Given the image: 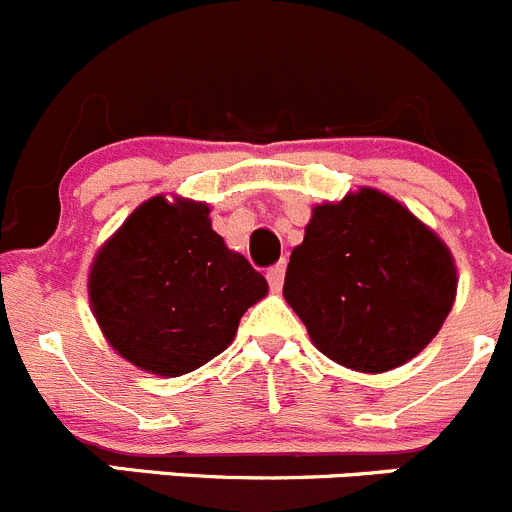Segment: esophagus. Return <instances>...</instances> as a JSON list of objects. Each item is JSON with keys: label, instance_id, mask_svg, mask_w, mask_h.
<instances>
[{"label": "esophagus", "instance_id": "esophagus-1", "mask_svg": "<svg viewBox=\"0 0 512 512\" xmlns=\"http://www.w3.org/2000/svg\"><path fill=\"white\" fill-rule=\"evenodd\" d=\"M283 273H286V263H276V266L273 268H268V273H266V278H268V283H271V288L273 291H281V286H283Z\"/></svg>", "mask_w": 512, "mask_h": 512}]
</instances>
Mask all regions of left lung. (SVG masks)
<instances>
[{"instance_id":"left-lung-1","label":"left lung","mask_w":512,"mask_h":512,"mask_svg":"<svg viewBox=\"0 0 512 512\" xmlns=\"http://www.w3.org/2000/svg\"><path fill=\"white\" fill-rule=\"evenodd\" d=\"M458 291L445 241L401 201L361 186L313 206L283 298L313 346L358 373H386L438 336Z\"/></svg>"}]
</instances>
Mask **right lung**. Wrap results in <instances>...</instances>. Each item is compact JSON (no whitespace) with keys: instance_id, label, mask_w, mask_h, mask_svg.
I'll list each match as a JSON object with an SVG mask.
<instances>
[{"instance_id":"1","label":"right lung","mask_w":512,"mask_h":512,"mask_svg":"<svg viewBox=\"0 0 512 512\" xmlns=\"http://www.w3.org/2000/svg\"><path fill=\"white\" fill-rule=\"evenodd\" d=\"M209 214L204 201L151 196L91 261V313L106 343L141 371H196L229 348L241 316L268 293L266 278L224 244Z\"/></svg>"}]
</instances>
